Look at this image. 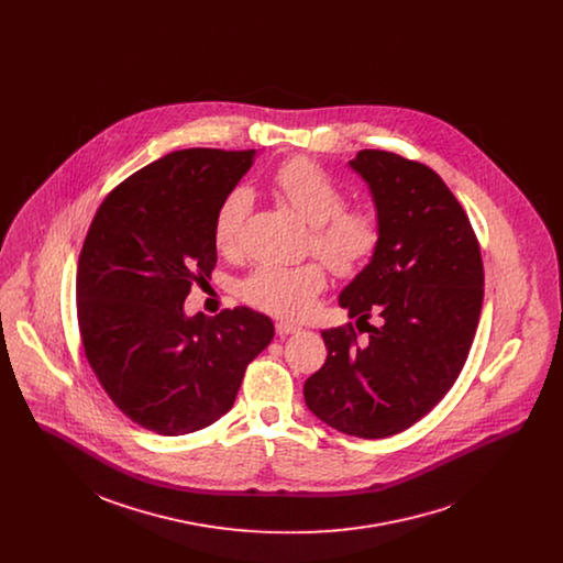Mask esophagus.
I'll return each mask as SVG.
<instances>
[{"mask_svg": "<svg viewBox=\"0 0 563 563\" xmlns=\"http://www.w3.org/2000/svg\"><path fill=\"white\" fill-rule=\"evenodd\" d=\"M275 331L284 338V335H290V333H299L301 327H299V324H292V322L279 321L275 324Z\"/></svg>", "mask_w": 563, "mask_h": 563, "instance_id": "1", "label": "esophagus"}]
</instances>
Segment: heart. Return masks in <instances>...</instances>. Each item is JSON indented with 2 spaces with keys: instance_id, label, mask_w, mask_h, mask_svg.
Wrapping results in <instances>:
<instances>
[{
  "instance_id": "b5f03b06",
  "label": "heart",
  "mask_w": 563,
  "mask_h": 563,
  "mask_svg": "<svg viewBox=\"0 0 563 563\" xmlns=\"http://www.w3.org/2000/svg\"><path fill=\"white\" fill-rule=\"evenodd\" d=\"M275 195L312 225V246L338 275H357L375 257L382 244V219L371 208H346V190L321 164L297 156L279 164L273 175ZM253 208L249 188L225 195L214 219V241L221 253H241L244 228ZM327 286L319 262L301 266L260 264L244 277L241 297L253 308L303 319L312 314L317 297Z\"/></svg>"
}]
</instances>
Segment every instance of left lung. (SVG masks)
I'll return each instance as SVG.
<instances>
[{
	"label": "left lung",
	"mask_w": 563,
	"mask_h": 563,
	"mask_svg": "<svg viewBox=\"0 0 563 563\" xmlns=\"http://www.w3.org/2000/svg\"><path fill=\"white\" fill-rule=\"evenodd\" d=\"M349 164L368 184L384 232L338 299L368 335L360 340L351 322L321 331L327 360L303 397L329 427L377 440L418 422L460 377L482 314V249L433 168L379 150Z\"/></svg>",
	"instance_id": "obj_1"
}]
</instances>
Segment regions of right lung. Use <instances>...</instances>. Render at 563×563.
Listing matches in <instances>:
<instances>
[{
	"label": "right lung",
	"instance_id": "1",
	"mask_svg": "<svg viewBox=\"0 0 563 563\" xmlns=\"http://www.w3.org/2000/svg\"><path fill=\"white\" fill-rule=\"evenodd\" d=\"M255 150H181L121 181L99 206L78 262L86 360L112 402L161 435L199 431L232 409L273 321L249 308L184 314L217 266L214 219Z\"/></svg>",
	"mask_w": 563,
	"mask_h": 563
}]
</instances>
